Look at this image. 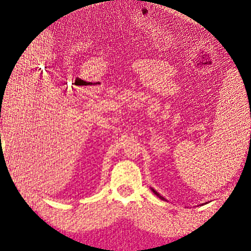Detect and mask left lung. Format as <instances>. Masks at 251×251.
<instances>
[{
  "instance_id": "8db88e82",
  "label": "left lung",
  "mask_w": 251,
  "mask_h": 251,
  "mask_svg": "<svg viewBox=\"0 0 251 251\" xmlns=\"http://www.w3.org/2000/svg\"><path fill=\"white\" fill-rule=\"evenodd\" d=\"M151 190L153 191V193H154V194H155L156 196H158V197H159V199H161V200H165V199H164V197H163L162 195H159V193H157V192H156L155 190H154V189H152V188H151Z\"/></svg>"
}]
</instances>
